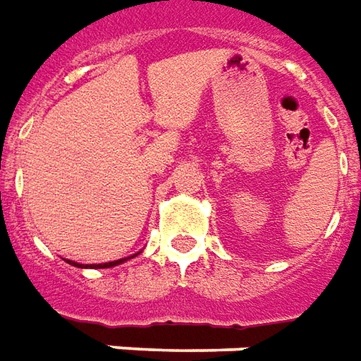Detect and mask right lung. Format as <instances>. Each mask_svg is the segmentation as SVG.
<instances>
[{
	"mask_svg": "<svg viewBox=\"0 0 361 361\" xmlns=\"http://www.w3.org/2000/svg\"><path fill=\"white\" fill-rule=\"evenodd\" d=\"M126 258H120V260H114V262H104V264H87V267H91V268H111V267H116V264H120V262H124ZM70 264H73V267H81V264H78V262H71V260H68ZM85 267V268H87Z\"/></svg>",
	"mask_w": 361,
	"mask_h": 361,
	"instance_id": "add662e5",
	"label": "right lung"
}]
</instances>
